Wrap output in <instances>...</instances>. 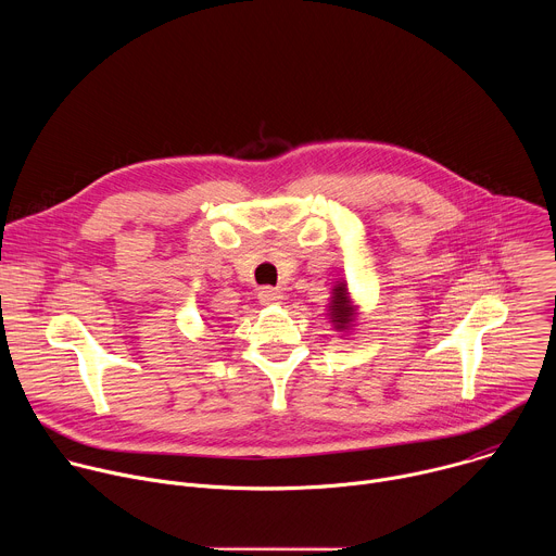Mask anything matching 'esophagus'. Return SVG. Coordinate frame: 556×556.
Returning a JSON list of instances; mask_svg holds the SVG:
<instances>
[{
  "label": "esophagus",
  "mask_w": 556,
  "mask_h": 556,
  "mask_svg": "<svg viewBox=\"0 0 556 556\" xmlns=\"http://www.w3.org/2000/svg\"><path fill=\"white\" fill-rule=\"evenodd\" d=\"M257 296H260V301H262L264 305H275V303H281V301H283V294H281V290H277V288H270V286L262 288Z\"/></svg>",
  "instance_id": "obj_1"
}]
</instances>
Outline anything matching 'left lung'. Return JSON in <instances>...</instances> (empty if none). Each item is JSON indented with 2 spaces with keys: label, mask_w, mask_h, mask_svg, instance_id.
<instances>
[{
  "label": "left lung",
  "mask_w": 556,
  "mask_h": 556,
  "mask_svg": "<svg viewBox=\"0 0 556 556\" xmlns=\"http://www.w3.org/2000/svg\"><path fill=\"white\" fill-rule=\"evenodd\" d=\"M330 319H332V326L334 330L339 332H348L352 326H354V319H356V305L352 303L350 299V292H348V283L341 281L334 286L332 290V299H330Z\"/></svg>",
  "instance_id": "obj_1"
}]
</instances>
